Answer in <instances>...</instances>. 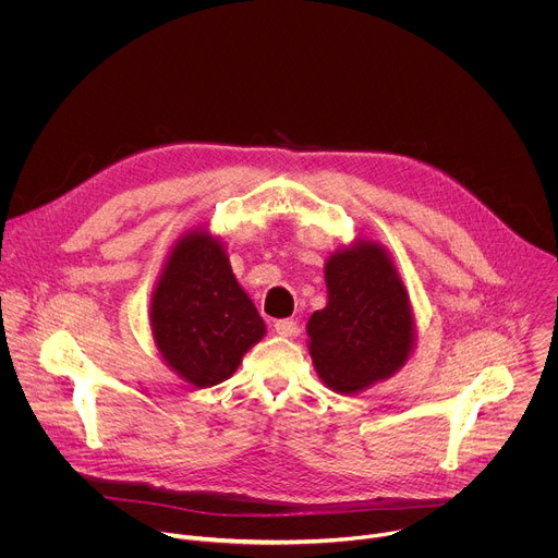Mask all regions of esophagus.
Wrapping results in <instances>:
<instances>
[{"label": "esophagus", "instance_id": "34e87169", "mask_svg": "<svg viewBox=\"0 0 558 558\" xmlns=\"http://www.w3.org/2000/svg\"><path fill=\"white\" fill-rule=\"evenodd\" d=\"M274 329H276V333L278 336H282V338H295L298 333H300V329H298V323H293V320H278L276 325H274Z\"/></svg>", "mask_w": 558, "mask_h": 558}]
</instances>
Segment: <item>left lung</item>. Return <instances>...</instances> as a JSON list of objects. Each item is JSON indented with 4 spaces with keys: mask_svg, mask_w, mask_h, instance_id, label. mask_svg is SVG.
<instances>
[{
    "mask_svg": "<svg viewBox=\"0 0 558 558\" xmlns=\"http://www.w3.org/2000/svg\"><path fill=\"white\" fill-rule=\"evenodd\" d=\"M329 302L308 317V353L320 379L353 395L400 371L415 347L407 287L386 250L342 247L325 265Z\"/></svg>",
    "mask_w": 558,
    "mask_h": 558,
    "instance_id": "left-lung-1",
    "label": "left lung"
}]
</instances>
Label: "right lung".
I'll return each mask as SVG.
<instances>
[{"label":"right lung","instance_id":"add662e5","mask_svg":"<svg viewBox=\"0 0 558 558\" xmlns=\"http://www.w3.org/2000/svg\"><path fill=\"white\" fill-rule=\"evenodd\" d=\"M149 325L166 364L196 388L231 377L267 331L207 229L174 243L151 293Z\"/></svg>","mask_w":558,"mask_h":558}]
</instances>
